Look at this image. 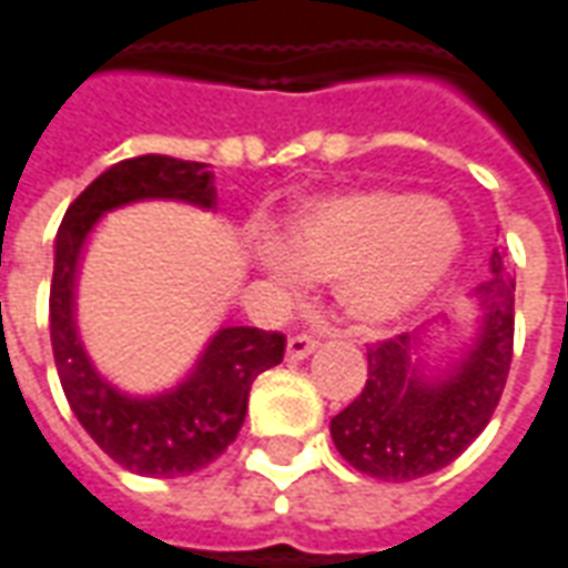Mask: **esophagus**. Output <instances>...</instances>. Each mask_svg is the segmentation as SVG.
<instances>
[{
  "instance_id": "obj_1",
  "label": "esophagus",
  "mask_w": 568,
  "mask_h": 568,
  "mask_svg": "<svg viewBox=\"0 0 568 568\" xmlns=\"http://www.w3.org/2000/svg\"><path fill=\"white\" fill-rule=\"evenodd\" d=\"M314 348H316L314 335H292V338H288V345H285V354H288V361H304V357H307Z\"/></svg>"
}]
</instances>
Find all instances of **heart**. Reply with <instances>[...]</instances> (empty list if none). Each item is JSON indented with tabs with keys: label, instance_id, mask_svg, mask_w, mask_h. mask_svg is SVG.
I'll use <instances>...</instances> for the list:
<instances>
[{
	"label": "heart",
	"instance_id": "1",
	"mask_svg": "<svg viewBox=\"0 0 568 568\" xmlns=\"http://www.w3.org/2000/svg\"><path fill=\"white\" fill-rule=\"evenodd\" d=\"M460 235L426 199L354 192L304 204L276 230L261 264L283 288L298 273L335 276L338 304L357 323H388L414 311L454 264Z\"/></svg>",
	"mask_w": 568,
	"mask_h": 568
}]
</instances>
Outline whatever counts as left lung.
<instances>
[{"instance_id": "left-lung-1", "label": "left lung", "mask_w": 568, "mask_h": 568, "mask_svg": "<svg viewBox=\"0 0 568 568\" xmlns=\"http://www.w3.org/2000/svg\"><path fill=\"white\" fill-rule=\"evenodd\" d=\"M513 292L516 280L495 248L491 276L478 285L476 345L445 376H426L410 364V333L366 351V385L329 423L338 454L354 469L382 481H410L445 469L476 442L510 376Z\"/></svg>"}]
</instances>
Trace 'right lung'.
I'll return each instance as SVG.
<instances>
[{
	"label": "right lung",
	"mask_w": 568,
	"mask_h": 568,
	"mask_svg": "<svg viewBox=\"0 0 568 568\" xmlns=\"http://www.w3.org/2000/svg\"><path fill=\"white\" fill-rule=\"evenodd\" d=\"M214 173L199 161L168 154L126 158L95 176L68 207L58 226L55 270L49 292V329L58 379L80 426L123 469L152 478L189 476L214 463L233 445L248 414L252 382L283 361L285 335L257 326H226L204 348L195 369L173 392L126 397L111 388L87 351L73 323V283L83 242L105 211L145 199L214 207Z\"/></svg>",
	"instance_id": "obj_1"
}]
</instances>
